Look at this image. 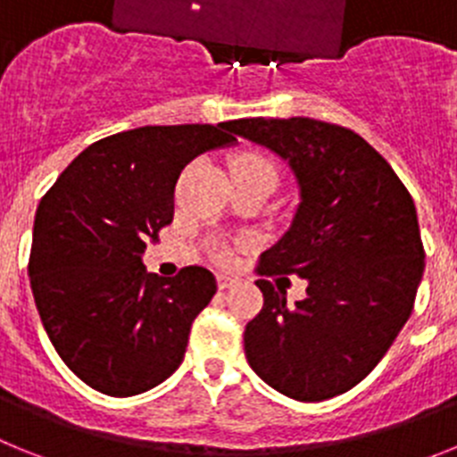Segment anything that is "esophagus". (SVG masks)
Instances as JSON below:
<instances>
[{"label": "esophagus", "instance_id": "34e87169", "mask_svg": "<svg viewBox=\"0 0 457 457\" xmlns=\"http://www.w3.org/2000/svg\"><path fill=\"white\" fill-rule=\"evenodd\" d=\"M233 284H236V278L233 277H228V274H217V286H220V290L231 288Z\"/></svg>", "mask_w": 457, "mask_h": 457}]
</instances>
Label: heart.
Masks as SVG:
<instances>
[{
    "label": "heart",
    "instance_id": "heart-1",
    "mask_svg": "<svg viewBox=\"0 0 457 457\" xmlns=\"http://www.w3.org/2000/svg\"><path fill=\"white\" fill-rule=\"evenodd\" d=\"M231 173H263V176H272L277 180V169H274L272 160L263 153H256V151H245L240 153L237 157H233L231 162ZM215 258L220 261H226L228 258V249L226 247H215Z\"/></svg>",
    "mask_w": 457,
    "mask_h": 457
}]
</instances>
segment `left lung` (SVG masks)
<instances>
[{
    "label": "left lung",
    "instance_id": "left-lung-1",
    "mask_svg": "<svg viewBox=\"0 0 457 457\" xmlns=\"http://www.w3.org/2000/svg\"><path fill=\"white\" fill-rule=\"evenodd\" d=\"M226 130L284 157L300 185L286 236L258 274H297L306 297L286 304L265 278L263 309L245 327V354L278 394L318 403L359 385L410 318L423 277L417 208L385 157L325 120L237 119Z\"/></svg>",
    "mask_w": 457,
    "mask_h": 457
}]
</instances>
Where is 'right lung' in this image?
<instances>
[{"label": "right lung", "instance_id": "obj_1", "mask_svg": "<svg viewBox=\"0 0 457 457\" xmlns=\"http://www.w3.org/2000/svg\"><path fill=\"white\" fill-rule=\"evenodd\" d=\"M233 141L226 123L119 132L79 153L40 199L31 293L54 350L91 389L137 395L183 361L194 318L217 281L199 265L157 277L141 253L171 224L185 164Z\"/></svg>", "mask_w": 457, "mask_h": 457}]
</instances>
